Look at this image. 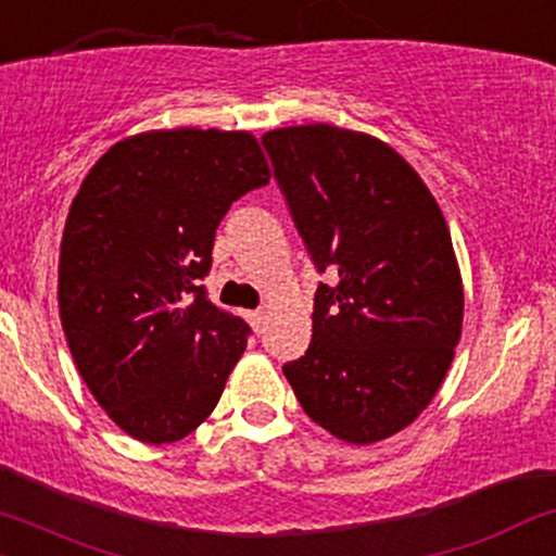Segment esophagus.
Instances as JSON below:
<instances>
[{"mask_svg":"<svg viewBox=\"0 0 556 556\" xmlns=\"http://www.w3.org/2000/svg\"><path fill=\"white\" fill-rule=\"evenodd\" d=\"M248 323L253 325L255 332L263 330V312H261V308H255V312H248Z\"/></svg>","mask_w":556,"mask_h":556,"instance_id":"1","label":"esophagus"}]
</instances>
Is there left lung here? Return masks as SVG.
Returning a JSON list of instances; mask_svg holds the SVG:
<instances>
[{
  "label": "left lung",
  "instance_id": "8db88e82",
  "mask_svg": "<svg viewBox=\"0 0 556 556\" xmlns=\"http://www.w3.org/2000/svg\"><path fill=\"white\" fill-rule=\"evenodd\" d=\"M317 274L312 343L285 362L306 416L352 445L413 424L460 338L464 288L440 204L381 140L332 125L261 138Z\"/></svg>",
  "mask_w": 556,
  "mask_h": 556
}]
</instances>
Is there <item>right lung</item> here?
I'll return each instance as SVG.
<instances>
[{
	"label": "right lung",
	"mask_w": 556,
	"mask_h": 556,
	"mask_svg": "<svg viewBox=\"0 0 556 556\" xmlns=\"http://www.w3.org/2000/svg\"><path fill=\"white\" fill-rule=\"evenodd\" d=\"M250 132L156 130L111 146L74 197L58 303L79 376L119 429L178 442L218 405L250 325L204 277L215 229L268 184Z\"/></svg>",
	"instance_id": "1"
}]
</instances>
